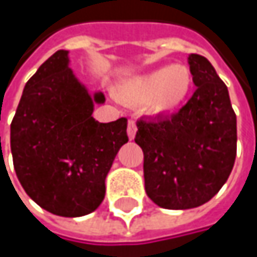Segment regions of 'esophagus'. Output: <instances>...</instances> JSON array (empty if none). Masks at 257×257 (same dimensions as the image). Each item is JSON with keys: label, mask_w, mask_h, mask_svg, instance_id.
<instances>
[{"label": "esophagus", "mask_w": 257, "mask_h": 257, "mask_svg": "<svg viewBox=\"0 0 257 257\" xmlns=\"http://www.w3.org/2000/svg\"><path fill=\"white\" fill-rule=\"evenodd\" d=\"M135 134H137V123L134 120H129L128 122V135L131 140L135 138Z\"/></svg>", "instance_id": "obj_1"}]
</instances>
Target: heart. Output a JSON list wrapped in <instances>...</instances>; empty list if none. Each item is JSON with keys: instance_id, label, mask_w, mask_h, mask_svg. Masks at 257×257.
I'll use <instances>...</instances> for the list:
<instances>
[{"instance_id": "obj_1", "label": "heart", "mask_w": 257, "mask_h": 257, "mask_svg": "<svg viewBox=\"0 0 257 257\" xmlns=\"http://www.w3.org/2000/svg\"><path fill=\"white\" fill-rule=\"evenodd\" d=\"M193 77L184 65H167L125 81L119 92L123 99L134 104L146 102L152 116L174 113L187 99Z\"/></svg>"}]
</instances>
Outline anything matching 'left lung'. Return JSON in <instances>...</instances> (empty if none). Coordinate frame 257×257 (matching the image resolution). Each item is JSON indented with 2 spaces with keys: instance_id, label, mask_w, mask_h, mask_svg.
Segmentation results:
<instances>
[{
  "instance_id": "obj_1",
  "label": "left lung",
  "mask_w": 257,
  "mask_h": 257,
  "mask_svg": "<svg viewBox=\"0 0 257 257\" xmlns=\"http://www.w3.org/2000/svg\"><path fill=\"white\" fill-rule=\"evenodd\" d=\"M195 93L171 117L137 122L147 196L167 210L208 202L226 183L236 156V116L226 84L210 61L189 55Z\"/></svg>"
}]
</instances>
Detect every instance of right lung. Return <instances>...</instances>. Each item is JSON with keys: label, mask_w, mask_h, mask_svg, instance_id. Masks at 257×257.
<instances>
[{"label": "right lung", "mask_w": 257, "mask_h": 257, "mask_svg": "<svg viewBox=\"0 0 257 257\" xmlns=\"http://www.w3.org/2000/svg\"><path fill=\"white\" fill-rule=\"evenodd\" d=\"M90 93L70 68V52L53 53L25 84L10 126L16 176L28 196L46 211L80 217L105 196V179L128 143V120L99 123Z\"/></svg>", "instance_id": "1"}]
</instances>
